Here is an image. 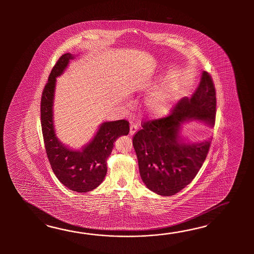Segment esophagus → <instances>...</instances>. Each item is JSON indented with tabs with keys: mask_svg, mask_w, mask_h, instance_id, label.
<instances>
[{
	"mask_svg": "<svg viewBox=\"0 0 254 254\" xmlns=\"http://www.w3.org/2000/svg\"><path fill=\"white\" fill-rule=\"evenodd\" d=\"M138 129V126L136 125H131L129 126V134L134 135Z\"/></svg>",
	"mask_w": 254,
	"mask_h": 254,
	"instance_id": "esophagus-1",
	"label": "esophagus"
}]
</instances>
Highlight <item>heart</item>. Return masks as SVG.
Listing matches in <instances>:
<instances>
[{"instance_id": "b5f03b06", "label": "heart", "mask_w": 254, "mask_h": 254, "mask_svg": "<svg viewBox=\"0 0 254 254\" xmlns=\"http://www.w3.org/2000/svg\"><path fill=\"white\" fill-rule=\"evenodd\" d=\"M179 93V86L176 82H168L166 85L154 92L147 102L148 112L152 116L162 117L171 112L173 103Z\"/></svg>"}]
</instances>
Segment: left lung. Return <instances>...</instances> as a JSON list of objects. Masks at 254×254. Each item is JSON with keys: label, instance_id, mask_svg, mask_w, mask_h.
Segmentation results:
<instances>
[{"label": "left lung", "instance_id": "1", "mask_svg": "<svg viewBox=\"0 0 254 254\" xmlns=\"http://www.w3.org/2000/svg\"><path fill=\"white\" fill-rule=\"evenodd\" d=\"M215 115V88L210 74L203 70L191 97L180 100L167 117L142 125L132 144L140 178L148 189L172 196L194 179L205 161L211 139L193 142L183 138V125L197 121L212 128Z\"/></svg>", "mask_w": 254, "mask_h": 254}]
</instances>
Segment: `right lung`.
Returning <instances> with one entry per match:
<instances>
[{"label":"right lung","instance_id":"obj_1","mask_svg":"<svg viewBox=\"0 0 254 254\" xmlns=\"http://www.w3.org/2000/svg\"><path fill=\"white\" fill-rule=\"evenodd\" d=\"M74 58L73 54H64L51 71L41 101V124L45 150L55 176L70 190L87 192L103 183L114 143L121 136L129 133V127L125 120L104 122L92 140L80 150L71 149L59 140L54 121L56 78L64 72Z\"/></svg>","mask_w":254,"mask_h":254}]
</instances>
